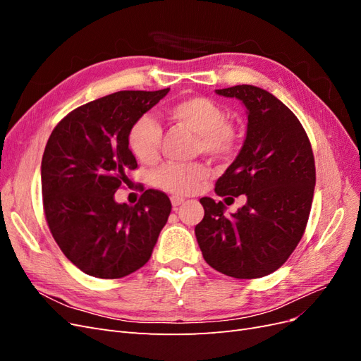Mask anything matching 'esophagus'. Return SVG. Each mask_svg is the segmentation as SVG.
<instances>
[{"mask_svg": "<svg viewBox=\"0 0 361 361\" xmlns=\"http://www.w3.org/2000/svg\"><path fill=\"white\" fill-rule=\"evenodd\" d=\"M183 202H185V199H183V197H179V195H173V197H171V204H173V207L180 206Z\"/></svg>", "mask_w": 361, "mask_h": 361, "instance_id": "34e87169", "label": "esophagus"}]
</instances>
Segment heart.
I'll list each match as a JSON object with an SVG mask.
<instances>
[{"label": "heart", "mask_w": 361, "mask_h": 361, "mask_svg": "<svg viewBox=\"0 0 361 361\" xmlns=\"http://www.w3.org/2000/svg\"><path fill=\"white\" fill-rule=\"evenodd\" d=\"M166 116L171 123L180 125L195 134V149L203 154L223 158L231 155L236 147L238 134L226 122V113L214 101L203 96L185 97L166 108ZM161 128L149 116L140 117L128 133V146L133 155L145 164L154 162L159 154ZM207 176V170L200 162L164 164L154 174L157 187L173 194H192L200 188Z\"/></svg>", "instance_id": "obj_1"}]
</instances>
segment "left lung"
<instances>
[{"label":"left lung","mask_w":361,"mask_h":361,"mask_svg":"<svg viewBox=\"0 0 361 361\" xmlns=\"http://www.w3.org/2000/svg\"><path fill=\"white\" fill-rule=\"evenodd\" d=\"M245 106L247 134L235 161L215 183L216 195H245L227 216L226 206L200 199L195 238L204 260L235 279H259L279 269L298 245L309 220L316 182L307 134L289 108L256 85L215 90Z\"/></svg>","instance_id":"left-lung-1"}]
</instances>
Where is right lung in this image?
Here are the masks:
<instances>
[{"mask_svg": "<svg viewBox=\"0 0 361 361\" xmlns=\"http://www.w3.org/2000/svg\"><path fill=\"white\" fill-rule=\"evenodd\" d=\"M170 89L125 90L92 101L54 128L42 158L43 209L49 231L75 267L97 279H120L150 259L171 211L170 199L146 190L135 206L114 192L137 169L130 126Z\"/></svg>", "mask_w": 361, "mask_h": 361, "instance_id": "right-lung-1", "label": "right lung"}]
</instances>
